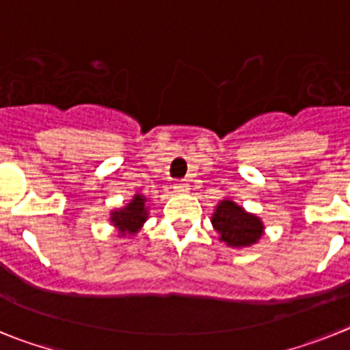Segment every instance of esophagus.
Masks as SVG:
<instances>
[{
	"mask_svg": "<svg viewBox=\"0 0 350 350\" xmlns=\"http://www.w3.org/2000/svg\"><path fill=\"white\" fill-rule=\"evenodd\" d=\"M188 190H190V185H188L185 179H181V181H178V183L174 185V192L176 193H187Z\"/></svg>",
	"mask_w": 350,
	"mask_h": 350,
	"instance_id": "esophagus-1",
	"label": "esophagus"
}]
</instances>
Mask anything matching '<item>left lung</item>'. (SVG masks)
<instances>
[{
	"instance_id": "obj_1",
	"label": "left lung",
	"mask_w": 350,
	"mask_h": 350,
	"mask_svg": "<svg viewBox=\"0 0 350 350\" xmlns=\"http://www.w3.org/2000/svg\"><path fill=\"white\" fill-rule=\"evenodd\" d=\"M211 224L220 234V241L232 248L252 247L264 234L262 220L245 211L230 199L218 202L211 217Z\"/></svg>"
}]
</instances>
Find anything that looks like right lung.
<instances>
[{
  "label": "right lung",
  "instance_id": "add662e5",
  "mask_svg": "<svg viewBox=\"0 0 350 350\" xmlns=\"http://www.w3.org/2000/svg\"><path fill=\"white\" fill-rule=\"evenodd\" d=\"M146 220H148V208H146V197L141 193H135L124 208L114 209L111 213L112 226L116 227L121 236L137 234Z\"/></svg>",
  "mask_w": 350,
  "mask_h": 350
}]
</instances>
